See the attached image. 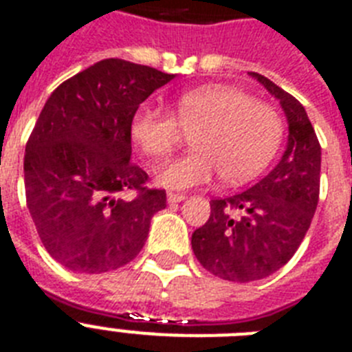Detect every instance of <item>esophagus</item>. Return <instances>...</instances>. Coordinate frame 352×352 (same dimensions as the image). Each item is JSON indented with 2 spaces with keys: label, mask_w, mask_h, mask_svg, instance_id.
Wrapping results in <instances>:
<instances>
[{
  "label": "esophagus",
  "mask_w": 352,
  "mask_h": 352,
  "mask_svg": "<svg viewBox=\"0 0 352 352\" xmlns=\"http://www.w3.org/2000/svg\"><path fill=\"white\" fill-rule=\"evenodd\" d=\"M185 194H176V192H169L167 194V201L169 203H179V201H183V199H185Z\"/></svg>",
  "instance_id": "obj_1"
}]
</instances>
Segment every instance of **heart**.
I'll return each instance as SVG.
<instances>
[{"mask_svg": "<svg viewBox=\"0 0 352 352\" xmlns=\"http://www.w3.org/2000/svg\"><path fill=\"white\" fill-rule=\"evenodd\" d=\"M283 117L272 104L230 86H201L182 93L173 115L144 104L131 118V138L151 160H164L185 135L192 153L160 170L170 190L199 187L223 174L228 183L255 178L283 142Z\"/></svg>", "mask_w": 352, "mask_h": 352, "instance_id": "b5f03b06", "label": "heart"}]
</instances>
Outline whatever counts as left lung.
<instances>
[{
    "label": "left lung",
    "mask_w": 352,
    "mask_h": 352,
    "mask_svg": "<svg viewBox=\"0 0 352 352\" xmlns=\"http://www.w3.org/2000/svg\"><path fill=\"white\" fill-rule=\"evenodd\" d=\"M280 100L289 135L275 169L230 197L210 201V217L192 234L205 270L232 283L268 277L292 259L311 225L320 194V144L297 98L250 72Z\"/></svg>",
    "instance_id": "1"
}]
</instances>
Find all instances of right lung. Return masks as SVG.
<instances>
[{"instance_id":"add662e5","label":"right lung","mask_w":352,"mask_h":352,"mask_svg":"<svg viewBox=\"0 0 352 352\" xmlns=\"http://www.w3.org/2000/svg\"><path fill=\"white\" fill-rule=\"evenodd\" d=\"M174 75L104 59L46 100L25 153L26 207L41 243L78 274H102L144 248L167 194L131 162V118ZM131 195V198H127Z\"/></svg>"}]
</instances>
